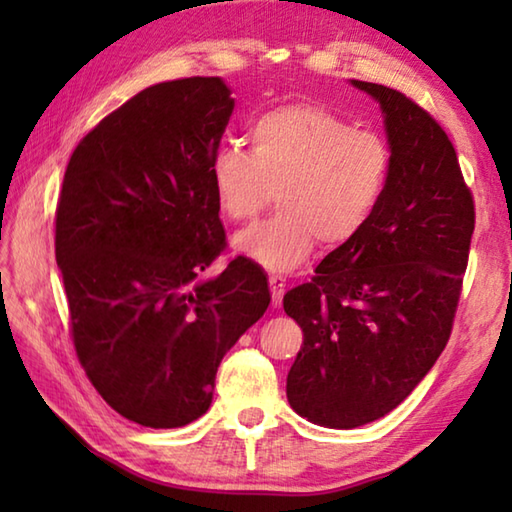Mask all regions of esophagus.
Instances as JSON below:
<instances>
[{"label": "esophagus", "instance_id": "1", "mask_svg": "<svg viewBox=\"0 0 512 512\" xmlns=\"http://www.w3.org/2000/svg\"><path fill=\"white\" fill-rule=\"evenodd\" d=\"M268 284H271V298H273V307L282 305L284 291H287V280L282 275H268Z\"/></svg>", "mask_w": 512, "mask_h": 512}]
</instances>
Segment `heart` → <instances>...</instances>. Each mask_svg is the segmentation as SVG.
Listing matches in <instances>:
<instances>
[{"label":"heart","mask_w":512,"mask_h":512,"mask_svg":"<svg viewBox=\"0 0 512 512\" xmlns=\"http://www.w3.org/2000/svg\"><path fill=\"white\" fill-rule=\"evenodd\" d=\"M253 151L221 149L212 160V187L221 212L250 221L277 189L280 212L241 230L232 244L268 271L305 264L318 241L348 246L375 216L391 178V146L375 131L316 103H287L250 126Z\"/></svg>","instance_id":"obj_1"}]
</instances>
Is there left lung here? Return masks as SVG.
<instances>
[{
	"mask_svg": "<svg viewBox=\"0 0 512 512\" xmlns=\"http://www.w3.org/2000/svg\"><path fill=\"white\" fill-rule=\"evenodd\" d=\"M384 115L393 164L366 230L284 296L305 341L287 377L291 409L354 429L411 395L452 334L474 232V201L452 142L418 103L350 81Z\"/></svg>",
	"mask_w": 512,
	"mask_h": 512,
	"instance_id": "1",
	"label": "left lung"
}]
</instances>
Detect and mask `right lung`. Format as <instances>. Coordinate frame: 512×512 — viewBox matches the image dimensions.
Here are the masks:
<instances>
[{"mask_svg": "<svg viewBox=\"0 0 512 512\" xmlns=\"http://www.w3.org/2000/svg\"><path fill=\"white\" fill-rule=\"evenodd\" d=\"M235 99L219 76L151 85L83 137L56 210L76 357L126 420L176 429L210 409L219 363L271 302L225 248L212 187Z\"/></svg>", "mask_w": 512, "mask_h": 512, "instance_id": "right-lung-1", "label": "right lung"}]
</instances>
